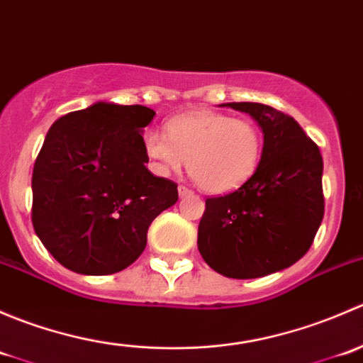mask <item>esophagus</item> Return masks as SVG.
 I'll return each mask as SVG.
<instances>
[{
  "label": "esophagus",
  "mask_w": 363,
  "mask_h": 363,
  "mask_svg": "<svg viewBox=\"0 0 363 363\" xmlns=\"http://www.w3.org/2000/svg\"><path fill=\"white\" fill-rule=\"evenodd\" d=\"M193 191L189 188H186V186H179V196L181 199H184V196H191Z\"/></svg>",
  "instance_id": "esophagus-1"
}]
</instances>
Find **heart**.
I'll use <instances>...</instances> for the list:
<instances>
[{
	"instance_id": "obj_1",
	"label": "heart",
	"mask_w": 363,
	"mask_h": 363,
	"mask_svg": "<svg viewBox=\"0 0 363 363\" xmlns=\"http://www.w3.org/2000/svg\"><path fill=\"white\" fill-rule=\"evenodd\" d=\"M147 156L160 172H179L188 160V174L212 195L232 193L246 184L262 158V133L246 119L219 112H188L167 124V135H144Z\"/></svg>"
}]
</instances>
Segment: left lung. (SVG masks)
I'll return each instance as SVG.
<instances>
[{
	"instance_id": "1",
	"label": "left lung",
	"mask_w": 363,
	"mask_h": 363,
	"mask_svg": "<svg viewBox=\"0 0 363 363\" xmlns=\"http://www.w3.org/2000/svg\"><path fill=\"white\" fill-rule=\"evenodd\" d=\"M250 113L263 131L258 168L246 184L205 200L199 251L233 279H255L298 262L323 221L320 147L288 113L251 101L225 104Z\"/></svg>"
}]
</instances>
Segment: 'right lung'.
I'll use <instances>...</instances> for the list:
<instances>
[{
    "mask_svg": "<svg viewBox=\"0 0 363 363\" xmlns=\"http://www.w3.org/2000/svg\"><path fill=\"white\" fill-rule=\"evenodd\" d=\"M156 112L98 101L50 126L33 167L31 221L63 267L107 276L147 246L156 216L179 199L177 184L155 177L142 130Z\"/></svg>",
    "mask_w": 363,
    "mask_h": 363,
    "instance_id": "obj_1",
    "label": "right lung"
}]
</instances>
